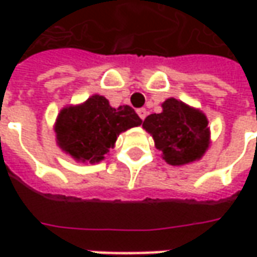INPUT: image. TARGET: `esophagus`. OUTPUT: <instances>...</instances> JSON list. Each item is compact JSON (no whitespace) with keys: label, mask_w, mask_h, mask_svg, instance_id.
Wrapping results in <instances>:
<instances>
[{"label":"esophagus","mask_w":257,"mask_h":257,"mask_svg":"<svg viewBox=\"0 0 257 257\" xmlns=\"http://www.w3.org/2000/svg\"><path fill=\"white\" fill-rule=\"evenodd\" d=\"M137 114H139V117H140L142 120H144L146 115H147V110H146V108H139V110H137Z\"/></svg>","instance_id":"obj_1"}]
</instances>
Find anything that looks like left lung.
Segmentation results:
<instances>
[{"instance_id":"8db88e82","label":"left lung","mask_w":257,"mask_h":257,"mask_svg":"<svg viewBox=\"0 0 257 257\" xmlns=\"http://www.w3.org/2000/svg\"><path fill=\"white\" fill-rule=\"evenodd\" d=\"M162 107V113L146 117L143 127L153 136L164 160L180 166L200 159L209 147L206 115L176 98H167Z\"/></svg>"}]
</instances>
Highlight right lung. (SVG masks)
I'll list each match as a JSON object with an SVG mask.
<instances>
[{"label": "right lung", "mask_w": 257, "mask_h": 257, "mask_svg": "<svg viewBox=\"0 0 257 257\" xmlns=\"http://www.w3.org/2000/svg\"><path fill=\"white\" fill-rule=\"evenodd\" d=\"M142 124L130 105L113 108L103 95H93L84 104L67 107L58 114L57 143L75 160L97 163L115 143L118 134Z\"/></svg>", "instance_id": "obj_1"}]
</instances>
